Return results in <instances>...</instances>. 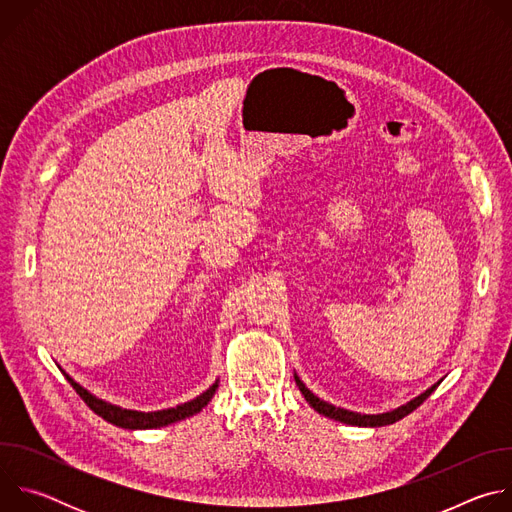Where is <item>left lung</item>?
Wrapping results in <instances>:
<instances>
[{
	"mask_svg": "<svg viewBox=\"0 0 512 512\" xmlns=\"http://www.w3.org/2000/svg\"><path fill=\"white\" fill-rule=\"evenodd\" d=\"M294 379H296V385L298 389L302 391L304 399L310 403V407L314 411H318L320 415L328 417V419H334V421H340V423H346V425H358V427H383V425H391L399 419H403L405 415H409L411 411H415L435 389L437 385H440V381H437L435 385H431L429 389H425L421 395L413 397L411 401H407L405 405L397 407V409H391V411H385V413H356V411H350V409H342V407H336L324 399H320L318 395H314L306 385L304 381L298 377V373H294Z\"/></svg>",
	"mask_w": 512,
	"mask_h": 512,
	"instance_id": "obj_1",
	"label": "left lung"
}]
</instances>
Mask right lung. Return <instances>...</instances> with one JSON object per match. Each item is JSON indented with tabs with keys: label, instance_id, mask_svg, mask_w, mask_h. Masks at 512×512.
Returning a JSON list of instances; mask_svg holds the SVG:
<instances>
[{
	"label": "right lung",
	"instance_id": "obj_1",
	"mask_svg": "<svg viewBox=\"0 0 512 512\" xmlns=\"http://www.w3.org/2000/svg\"><path fill=\"white\" fill-rule=\"evenodd\" d=\"M64 377L68 379V383L77 389V393L81 395V399L105 421L117 425V427H125V429H156V427H166L170 423L182 421L186 417H192L196 413H200L210 399L214 397L216 389H218V379L198 397L176 405V407H168V409H160V411H135V409H123L119 405H113L109 401L99 399L97 395H93L91 391H87L83 385H79L75 379H72L66 371H62Z\"/></svg>",
	"mask_w": 512,
	"mask_h": 512
}]
</instances>
